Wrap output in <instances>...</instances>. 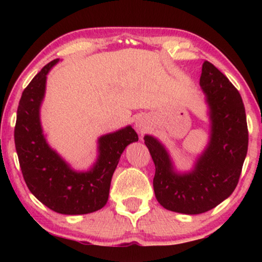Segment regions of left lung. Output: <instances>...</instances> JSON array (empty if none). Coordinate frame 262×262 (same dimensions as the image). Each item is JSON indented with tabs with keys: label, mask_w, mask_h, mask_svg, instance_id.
<instances>
[{
	"label": "left lung",
	"mask_w": 262,
	"mask_h": 262,
	"mask_svg": "<svg viewBox=\"0 0 262 262\" xmlns=\"http://www.w3.org/2000/svg\"><path fill=\"white\" fill-rule=\"evenodd\" d=\"M200 87L210 108V142L189 173L179 174L164 146L151 136L144 143L155 163L154 191L164 209L199 214L234 192L248 150V127L242 98L234 84L205 60Z\"/></svg>",
	"instance_id": "1"
}]
</instances>
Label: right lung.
<instances>
[{"instance_id": "add662e5", "label": "right lung", "mask_w": 262, "mask_h": 262, "mask_svg": "<svg viewBox=\"0 0 262 262\" xmlns=\"http://www.w3.org/2000/svg\"><path fill=\"white\" fill-rule=\"evenodd\" d=\"M57 62L46 64L21 95L14 130L17 157L25 182L39 202L62 214L91 213L106 205L120 155L130 143L138 141V135L126 126L102 136L98 141V161L92 169H71L46 143L39 117L46 75Z\"/></svg>"}]
</instances>
